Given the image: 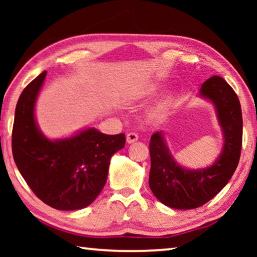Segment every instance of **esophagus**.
Masks as SVG:
<instances>
[{
	"label": "esophagus",
	"instance_id": "34e87169",
	"mask_svg": "<svg viewBox=\"0 0 257 257\" xmlns=\"http://www.w3.org/2000/svg\"><path fill=\"white\" fill-rule=\"evenodd\" d=\"M138 141V135L135 133H129L127 134V143L128 144H133V143Z\"/></svg>",
	"mask_w": 257,
	"mask_h": 257
}]
</instances>
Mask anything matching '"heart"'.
<instances>
[{
	"mask_svg": "<svg viewBox=\"0 0 257 257\" xmlns=\"http://www.w3.org/2000/svg\"><path fill=\"white\" fill-rule=\"evenodd\" d=\"M163 85L160 84V82H152V84L147 85L144 89H143V95L144 96H152V95H155L158 94L161 89H162ZM171 103V96H165L163 97L161 101L156 104V105L154 106L153 110H152V114L153 115H161L162 113H164L165 111L168 110L169 105H170Z\"/></svg>",
	"mask_w": 257,
	"mask_h": 257,
	"instance_id": "1",
	"label": "heart"
}]
</instances>
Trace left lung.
<instances>
[{"mask_svg": "<svg viewBox=\"0 0 257 257\" xmlns=\"http://www.w3.org/2000/svg\"><path fill=\"white\" fill-rule=\"evenodd\" d=\"M198 96L215 108L223 145L214 162L206 168L189 169L177 162L160 130L151 137L149 185L164 205L190 210L204 205L231 179L240 158L241 107L234 90L223 78L213 76L202 84Z\"/></svg>", "mask_w": 257, "mask_h": 257, "instance_id": "obj_1", "label": "left lung"}]
</instances>
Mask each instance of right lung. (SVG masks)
<instances>
[{
    "instance_id": "right-lung-1",
    "label": "right lung",
    "mask_w": 257,
    "mask_h": 257,
    "mask_svg": "<svg viewBox=\"0 0 257 257\" xmlns=\"http://www.w3.org/2000/svg\"><path fill=\"white\" fill-rule=\"evenodd\" d=\"M45 77L46 71L35 78L17 103L12 154L21 176L41 201L61 211L81 210L105 186L111 158L123 149L125 136L86 127L69 137H46L35 115Z\"/></svg>"
}]
</instances>
